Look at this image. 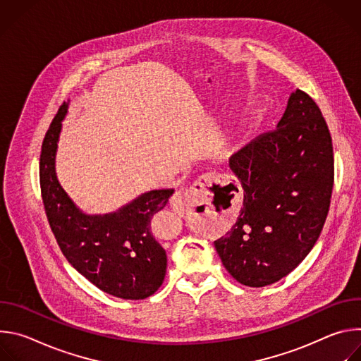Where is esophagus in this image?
Here are the masks:
<instances>
[{
	"instance_id": "obj_1",
	"label": "esophagus",
	"mask_w": 361,
	"mask_h": 361,
	"mask_svg": "<svg viewBox=\"0 0 361 361\" xmlns=\"http://www.w3.org/2000/svg\"><path fill=\"white\" fill-rule=\"evenodd\" d=\"M213 178L212 173H204L187 190L173 194L170 200L173 210L183 216L198 204H207L212 200L209 187L212 185Z\"/></svg>"
}]
</instances>
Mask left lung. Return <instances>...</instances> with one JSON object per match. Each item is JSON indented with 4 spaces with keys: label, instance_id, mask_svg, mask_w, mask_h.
<instances>
[{
    "label": "left lung",
    "instance_id": "left-lung-1",
    "mask_svg": "<svg viewBox=\"0 0 361 361\" xmlns=\"http://www.w3.org/2000/svg\"><path fill=\"white\" fill-rule=\"evenodd\" d=\"M228 166L238 187L230 183L221 188L230 198L233 191L241 192L243 207L214 247L238 283L273 284L312 251L330 207L333 144L313 98L293 91L277 128L233 154Z\"/></svg>",
    "mask_w": 361,
    "mask_h": 361
}]
</instances>
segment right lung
Wrapping results in <instances>:
<instances>
[{
	"mask_svg": "<svg viewBox=\"0 0 361 361\" xmlns=\"http://www.w3.org/2000/svg\"><path fill=\"white\" fill-rule=\"evenodd\" d=\"M70 101L60 107L41 147L39 184L51 230L68 263L99 290L142 300L164 281L167 254L151 233V219L174 190H151L113 213L87 214L61 187L56 157Z\"/></svg>",
	"mask_w": 361,
	"mask_h": 361,
	"instance_id": "add662e5",
	"label": "right lung"
}]
</instances>
